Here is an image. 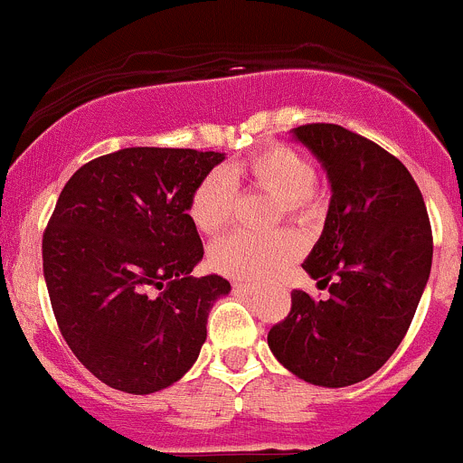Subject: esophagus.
<instances>
[{"mask_svg": "<svg viewBox=\"0 0 463 463\" xmlns=\"http://www.w3.org/2000/svg\"><path fill=\"white\" fill-rule=\"evenodd\" d=\"M232 288H235L237 292H246V295H251V292H256V285H253V283H241V280H235V283H232Z\"/></svg>", "mask_w": 463, "mask_h": 463, "instance_id": "esophagus-1", "label": "esophagus"}]
</instances>
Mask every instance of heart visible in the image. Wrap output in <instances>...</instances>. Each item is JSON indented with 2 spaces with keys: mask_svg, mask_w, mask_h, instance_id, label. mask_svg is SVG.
Returning a JSON list of instances; mask_svg holds the SVG:
<instances>
[{
  "mask_svg": "<svg viewBox=\"0 0 463 463\" xmlns=\"http://www.w3.org/2000/svg\"><path fill=\"white\" fill-rule=\"evenodd\" d=\"M315 180L317 168L308 155L274 144L244 162L207 173L189 203V217L203 235H217L232 219L237 184H251L279 198V212H285V217L306 219L317 207ZM297 249L299 244L290 232H231L212 246L210 262L232 279L265 280L279 274L297 256Z\"/></svg>",
  "mask_w": 463,
  "mask_h": 463,
  "instance_id": "1",
  "label": "heart"
}]
</instances>
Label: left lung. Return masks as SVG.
Segmentation results:
<instances>
[{"instance_id": "1", "label": "left lung", "mask_w": 463, "mask_h": 463, "mask_svg": "<svg viewBox=\"0 0 463 463\" xmlns=\"http://www.w3.org/2000/svg\"><path fill=\"white\" fill-rule=\"evenodd\" d=\"M326 168L331 205L304 269L329 299L292 292V308L267 343L285 368L315 386L368 379L400 347L431 269V226L407 166L334 123L295 128Z\"/></svg>"}]
</instances>
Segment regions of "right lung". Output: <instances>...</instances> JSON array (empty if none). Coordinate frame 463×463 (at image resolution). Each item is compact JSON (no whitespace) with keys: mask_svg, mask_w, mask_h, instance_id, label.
<instances>
[{"mask_svg":"<svg viewBox=\"0 0 463 463\" xmlns=\"http://www.w3.org/2000/svg\"><path fill=\"white\" fill-rule=\"evenodd\" d=\"M214 150L123 148L66 183L43 232V274L63 340L107 386L148 395L198 358L207 315L231 292L192 276L203 241L189 217Z\"/></svg>","mask_w":463,"mask_h":463,"instance_id":"add662e5","label":"right lung"}]
</instances>
